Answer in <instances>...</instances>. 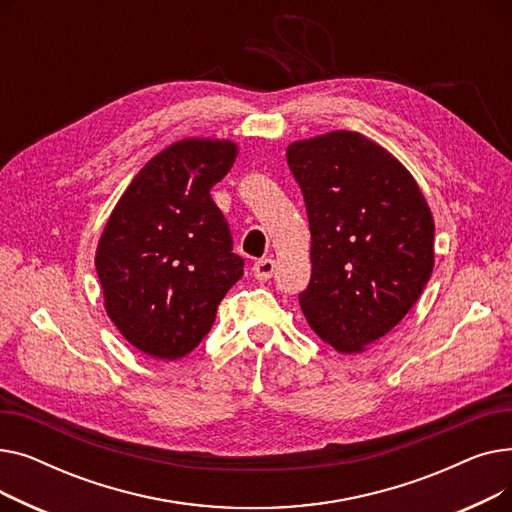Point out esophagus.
I'll return each instance as SVG.
<instances>
[{
	"label": "esophagus",
	"instance_id": "obj_1",
	"mask_svg": "<svg viewBox=\"0 0 512 512\" xmlns=\"http://www.w3.org/2000/svg\"><path fill=\"white\" fill-rule=\"evenodd\" d=\"M274 270H276V261L272 257H265V259H259L255 265H253V274L257 280L265 282L270 280L274 276Z\"/></svg>",
	"mask_w": 512,
	"mask_h": 512
}]
</instances>
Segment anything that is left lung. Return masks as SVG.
<instances>
[{"instance_id": "1", "label": "left lung", "mask_w": 512, "mask_h": 512, "mask_svg": "<svg viewBox=\"0 0 512 512\" xmlns=\"http://www.w3.org/2000/svg\"><path fill=\"white\" fill-rule=\"evenodd\" d=\"M311 230L299 303L338 353H363L421 297L434 272V218L417 180L382 145L332 130L286 149Z\"/></svg>"}]
</instances>
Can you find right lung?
<instances>
[{"mask_svg": "<svg viewBox=\"0 0 512 512\" xmlns=\"http://www.w3.org/2000/svg\"><path fill=\"white\" fill-rule=\"evenodd\" d=\"M236 155L228 139L172 143L132 178L101 232L95 267L105 311L153 359L191 353L242 278L245 261L209 195Z\"/></svg>", "mask_w": 512, "mask_h": 512, "instance_id": "obj_1", "label": "right lung"}]
</instances>
